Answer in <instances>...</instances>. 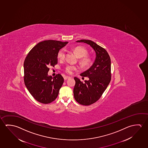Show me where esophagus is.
<instances>
[{"label":"esophagus","mask_w":148,"mask_h":148,"mask_svg":"<svg viewBox=\"0 0 148 148\" xmlns=\"http://www.w3.org/2000/svg\"><path fill=\"white\" fill-rule=\"evenodd\" d=\"M70 78V76H64V80H67V79H69V78Z\"/></svg>","instance_id":"1"}]
</instances>
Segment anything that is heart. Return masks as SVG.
<instances>
[{
    "label": "heart",
    "mask_w": 148,
    "mask_h": 148,
    "mask_svg": "<svg viewBox=\"0 0 148 148\" xmlns=\"http://www.w3.org/2000/svg\"><path fill=\"white\" fill-rule=\"evenodd\" d=\"M74 51L75 52V54L77 56L78 58H82L81 59V63L83 66H87L90 63V60L89 58L86 57L85 56L87 55V51L84 47H80V46H78L75 47L74 49ZM66 56V51L64 49H61L60 51H59L58 53V57L60 60H63ZM84 58H83V57ZM78 68L76 66H72V65H68L66 66L64 70L66 71V73L68 74H72L73 73L74 71L77 70Z\"/></svg>",
    "instance_id": "heart-1"
}]
</instances>
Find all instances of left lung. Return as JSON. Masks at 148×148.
<instances>
[{
  "label": "left lung",
  "instance_id": "8db88e82",
  "mask_svg": "<svg viewBox=\"0 0 148 148\" xmlns=\"http://www.w3.org/2000/svg\"><path fill=\"white\" fill-rule=\"evenodd\" d=\"M76 42L89 45L96 55L92 66L80 74L89 79L83 83L79 78L74 77L73 93L75 100L80 104L88 106L97 102L109 85L111 80V60L107 51L94 42L87 40Z\"/></svg>",
  "mask_w": 148,
  "mask_h": 148
}]
</instances>
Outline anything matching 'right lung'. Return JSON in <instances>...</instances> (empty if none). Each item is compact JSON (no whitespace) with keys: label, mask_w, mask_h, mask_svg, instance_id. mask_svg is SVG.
<instances>
[{"label":"right lung","mask_w":148,"mask_h":148,"mask_svg":"<svg viewBox=\"0 0 148 148\" xmlns=\"http://www.w3.org/2000/svg\"><path fill=\"white\" fill-rule=\"evenodd\" d=\"M68 42L45 40L34 46L28 53L24 63V82L32 96L43 104L53 102L58 97L64 82L61 75H48L49 66L57 64L59 51Z\"/></svg>","instance_id":"1"}]
</instances>
